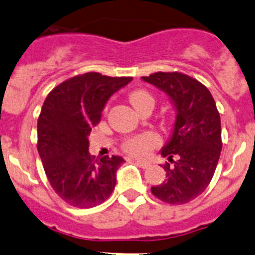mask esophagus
<instances>
[{
  "label": "esophagus",
  "instance_id": "1",
  "mask_svg": "<svg viewBox=\"0 0 255 255\" xmlns=\"http://www.w3.org/2000/svg\"><path fill=\"white\" fill-rule=\"evenodd\" d=\"M135 163H137V164L142 168H148L150 165L149 162H147V160H143V159H135Z\"/></svg>",
  "mask_w": 255,
  "mask_h": 255
}]
</instances>
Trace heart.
<instances>
[{"mask_svg": "<svg viewBox=\"0 0 255 255\" xmlns=\"http://www.w3.org/2000/svg\"><path fill=\"white\" fill-rule=\"evenodd\" d=\"M129 101L135 110H139L140 107H143L145 105H154V98H153V96L144 90L134 91L129 96ZM158 144H159V138H158V135H155L152 132H147L128 139L125 144V149L129 154L142 157V155L148 154V152L152 148L157 147Z\"/></svg>", "mask_w": 255, "mask_h": 255, "instance_id": "obj_1", "label": "heart"}]
</instances>
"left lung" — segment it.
<instances>
[{
    "mask_svg": "<svg viewBox=\"0 0 255 255\" xmlns=\"http://www.w3.org/2000/svg\"><path fill=\"white\" fill-rule=\"evenodd\" d=\"M142 81L164 92L175 111L172 134L160 149L164 182L150 188L160 201L184 204L203 193L222 150L221 117L206 86L179 72H157ZM177 159L172 160V157Z\"/></svg>",
    "mask_w": 255,
    "mask_h": 255,
    "instance_id": "left-lung-1",
    "label": "left lung"
}]
</instances>
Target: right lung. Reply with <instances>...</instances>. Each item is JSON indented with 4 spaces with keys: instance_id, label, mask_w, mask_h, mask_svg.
I'll use <instances>...</instances> for the list:
<instances>
[{
    "instance_id": "obj_1",
    "label": "right lung",
    "mask_w": 255,
    "mask_h": 255,
    "mask_svg": "<svg viewBox=\"0 0 255 255\" xmlns=\"http://www.w3.org/2000/svg\"><path fill=\"white\" fill-rule=\"evenodd\" d=\"M132 80L97 72L76 76L53 88L42 106L37 149L52 188L71 206L92 208L115 189L125 159L106 155L95 160L88 135L111 96Z\"/></svg>"
}]
</instances>
